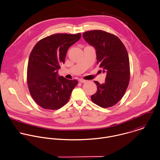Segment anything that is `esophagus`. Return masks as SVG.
Instances as JSON below:
<instances>
[{
  "label": "esophagus",
  "mask_w": 160,
  "mask_h": 160,
  "mask_svg": "<svg viewBox=\"0 0 160 160\" xmlns=\"http://www.w3.org/2000/svg\"><path fill=\"white\" fill-rule=\"evenodd\" d=\"M79 82H80V83H84L87 82V80H83V79H80V80H79Z\"/></svg>",
  "instance_id": "34e87169"
}]
</instances>
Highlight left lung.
<instances>
[{
    "label": "left lung",
    "mask_w": 160,
    "mask_h": 160,
    "mask_svg": "<svg viewBox=\"0 0 160 160\" xmlns=\"http://www.w3.org/2000/svg\"><path fill=\"white\" fill-rule=\"evenodd\" d=\"M83 38L96 50L97 64L106 72L105 82L97 85L92 101L106 108L118 102L128 88L130 80V64L128 51L122 41L115 35L102 30L88 31Z\"/></svg>",
    "instance_id": "obj_1"
}]
</instances>
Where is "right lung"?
Segmentation results:
<instances>
[{
	"label": "right lung",
	"mask_w": 160,
	"mask_h": 160,
	"mask_svg": "<svg viewBox=\"0 0 160 160\" xmlns=\"http://www.w3.org/2000/svg\"><path fill=\"white\" fill-rule=\"evenodd\" d=\"M81 34L58 33L39 41L28 60L27 83L35 102L46 109H58L68 102L77 85L76 80H68L58 75L65 63L68 49L81 38Z\"/></svg>",
	"instance_id": "obj_1"
}]
</instances>
